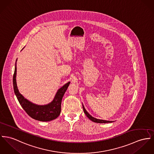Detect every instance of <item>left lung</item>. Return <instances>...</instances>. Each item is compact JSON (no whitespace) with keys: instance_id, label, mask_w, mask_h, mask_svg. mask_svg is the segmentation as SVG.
Instances as JSON below:
<instances>
[{"instance_id":"8db88e82","label":"left lung","mask_w":154,"mask_h":154,"mask_svg":"<svg viewBox=\"0 0 154 154\" xmlns=\"http://www.w3.org/2000/svg\"><path fill=\"white\" fill-rule=\"evenodd\" d=\"M83 110L84 113L85 114V115L87 116V117L90 119V120H91L92 121L94 122H97V123H109V122H112V121H106V120H103V119H96L93 117L91 116H90L88 112L85 110L84 106H83Z\"/></svg>"}]
</instances>
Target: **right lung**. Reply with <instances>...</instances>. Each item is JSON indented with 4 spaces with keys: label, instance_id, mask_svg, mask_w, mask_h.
<instances>
[{
    "label": "right lung",
    "instance_id": "right-lung-1",
    "mask_svg": "<svg viewBox=\"0 0 154 154\" xmlns=\"http://www.w3.org/2000/svg\"><path fill=\"white\" fill-rule=\"evenodd\" d=\"M16 61L15 63V69L13 77V88L16 97L26 112L32 119L40 121H50L57 119L59 116L61 112V104L63 97L67 90L70 82L66 84L57 91L53 101L45 106H37L34 104L20 94L17 89L16 84Z\"/></svg>",
    "mask_w": 154,
    "mask_h": 154
}]
</instances>
